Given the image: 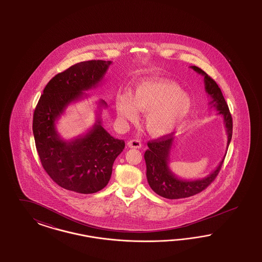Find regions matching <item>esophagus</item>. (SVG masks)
I'll return each mask as SVG.
<instances>
[{"label": "esophagus", "mask_w": 262, "mask_h": 262, "mask_svg": "<svg viewBox=\"0 0 262 262\" xmlns=\"http://www.w3.org/2000/svg\"><path fill=\"white\" fill-rule=\"evenodd\" d=\"M127 145L129 147H132V148H140L142 146V143H141V141L134 139V140H130Z\"/></svg>", "instance_id": "1"}]
</instances>
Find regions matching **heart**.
Returning a JSON list of instances; mask_svg holds the SVG:
<instances>
[{
	"mask_svg": "<svg viewBox=\"0 0 262 262\" xmlns=\"http://www.w3.org/2000/svg\"><path fill=\"white\" fill-rule=\"evenodd\" d=\"M192 107L190 97L173 81L154 78L138 82L131 95H117V116L135 121L138 112L146 113L145 126L151 136L162 137L180 126Z\"/></svg>",
	"mask_w": 262,
	"mask_h": 262,
	"instance_id": "b5f03b06",
	"label": "heart"
}]
</instances>
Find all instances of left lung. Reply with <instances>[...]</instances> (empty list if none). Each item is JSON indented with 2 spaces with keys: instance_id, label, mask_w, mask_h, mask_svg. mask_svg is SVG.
<instances>
[{
  "instance_id": "1",
  "label": "left lung",
  "mask_w": 262,
  "mask_h": 262,
  "mask_svg": "<svg viewBox=\"0 0 262 262\" xmlns=\"http://www.w3.org/2000/svg\"><path fill=\"white\" fill-rule=\"evenodd\" d=\"M190 68L203 76L205 90L211 97L209 105L211 107H215L216 111H219V115H222L223 117L227 133V149L232 138V117L224 100L222 90L213 78L208 76L203 70L196 66H191ZM174 140V137L171 133L148 142V148L145 150L144 155L146 165L147 183L155 193L167 199L190 197L207 188L220 173L226 155V154L224 155L219 166L209 176L193 181L182 180L178 178L169 168V158Z\"/></svg>"
}]
</instances>
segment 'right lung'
Wrapping results in <instances>:
<instances>
[{
	"label": "right lung",
	"instance_id": "obj_1",
	"mask_svg": "<svg viewBox=\"0 0 262 262\" xmlns=\"http://www.w3.org/2000/svg\"><path fill=\"white\" fill-rule=\"evenodd\" d=\"M111 64L90 60L59 73L43 89L34 112L33 134L43 169L59 186L78 193H95L107 185L125 143L110 135L99 117L86 134L65 141L56 120L71 103L88 97L83 91L96 88ZM102 107H107L104 100L99 101Z\"/></svg>",
	"mask_w": 262,
	"mask_h": 262
}]
</instances>
